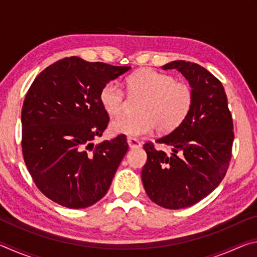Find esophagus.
Returning a JSON list of instances; mask_svg holds the SVG:
<instances>
[{
	"label": "esophagus",
	"mask_w": 257,
	"mask_h": 257,
	"mask_svg": "<svg viewBox=\"0 0 257 257\" xmlns=\"http://www.w3.org/2000/svg\"><path fill=\"white\" fill-rule=\"evenodd\" d=\"M127 142H128V145L130 149H141L142 147V143L138 141L136 138H133V137H128L127 138Z\"/></svg>",
	"instance_id": "esophagus-1"
}]
</instances>
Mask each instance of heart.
<instances>
[{"label":"heart","mask_w":257,"mask_h":257,"mask_svg":"<svg viewBox=\"0 0 257 257\" xmlns=\"http://www.w3.org/2000/svg\"><path fill=\"white\" fill-rule=\"evenodd\" d=\"M127 85L130 96L143 98L137 106L138 115H123L113 120L110 125L113 134L141 137L154 129L167 134L179 127L189 114L194 93L188 82L152 69H143L128 78ZM99 99L110 115L121 114L127 106L123 89L115 81L103 87Z\"/></svg>","instance_id":"obj_1"}]
</instances>
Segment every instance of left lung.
I'll return each mask as SVG.
<instances>
[{"mask_svg":"<svg viewBox=\"0 0 257 257\" xmlns=\"http://www.w3.org/2000/svg\"><path fill=\"white\" fill-rule=\"evenodd\" d=\"M163 70L176 69L193 88L194 101L184 122L156 143L170 154L146 143L147 161L142 181L152 202L178 210L198 203L214 190L231 160L233 123L220 80L197 63L178 60Z\"/></svg>","mask_w":257,"mask_h":257,"instance_id":"left-lung-1","label":"left lung"}]
</instances>
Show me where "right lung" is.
I'll list each match as a JSON object with an SVG mask.
<instances>
[{"label": "right lung", "instance_id": "add662e5", "mask_svg": "<svg viewBox=\"0 0 257 257\" xmlns=\"http://www.w3.org/2000/svg\"><path fill=\"white\" fill-rule=\"evenodd\" d=\"M129 69L71 56L35 78L21 111V147L34 182L51 201L84 208L107 193L128 144L124 135L93 143L108 123L99 93Z\"/></svg>", "mask_w": 257, "mask_h": 257}]
</instances>
